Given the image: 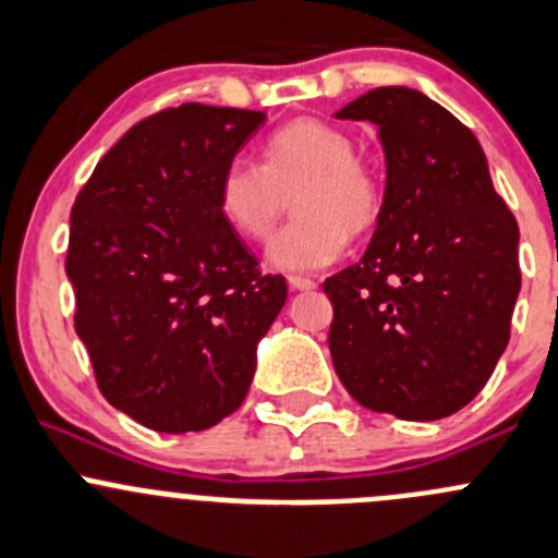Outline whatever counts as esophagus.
<instances>
[{
    "instance_id": "obj_1",
    "label": "esophagus",
    "mask_w": 558,
    "mask_h": 558,
    "mask_svg": "<svg viewBox=\"0 0 558 558\" xmlns=\"http://www.w3.org/2000/svg\"><path fill=\"white\" fill-rule=\"evenodd\" d=\"M287 284H290V290H314V287H317V281L306 279V277H287Z\"/></svg>"
}]
</instances>
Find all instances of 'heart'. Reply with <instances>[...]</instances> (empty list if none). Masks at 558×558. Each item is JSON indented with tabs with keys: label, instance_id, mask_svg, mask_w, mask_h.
<instances>
[{
	"label": "heart",
	"instance_id": "b5f03b06",
	"mask_svg": "<svg viewBox=\"0 0 558 558\" xmlns=\"http://www.w3.org/2000/svg\"><path fill=\"white\" fill-rule=\"evenodd\" d=\"M290 195L295 219L268 250L287 271L330 266L350 233L372 230L383 211L377 173L355 154V141L319 119L287 121L263 141L260 165L235 157L217 179L219 214L246 241L274 233Z\"/></svg>",
	"mask_w": 558,
	"mask_h": 558
}]
</instances>
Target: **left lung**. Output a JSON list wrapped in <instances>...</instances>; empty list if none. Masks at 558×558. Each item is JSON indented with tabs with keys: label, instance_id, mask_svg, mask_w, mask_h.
<instances>
[{
	"label": "left lung",
	"instance_id": "1",
	"mask_svg": "<svg viewBox=\"0 0 558 558\" xmlns=\"http://www.w3.org/2000/svg\"><path fill=\"white\" fill-rule=\"evenodd\" d=\"M336 116L377 124L388 181L366 255L323 284L333 368L368 410L439 421L480 393L510 341L518 222L477 137L426 94L383 86Z\"/></svg>",
	"mask_w": 558,
	"mask_h": 558
}]
</instances>
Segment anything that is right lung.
I'll return each mask as SVG.
<instances>
[{
    "label": "right lung",
    "mask_w": 558,
    "mask_h": 558,
    "mask_svg": "<svg viewBox=\"0 0 558 558\" xmlns=\"http://www.w3.org/2000/svg\"><path fill=\"white\" fill-rule=\"evenodd\" d=\"M260 110L184 102L146 116L97 162L70 214L75 333L116 410L203 432L246 399L257 341L287 301L217 206V179Z\"/></svg>",
    "instance_id": "obj_1"
}]
</instances>
